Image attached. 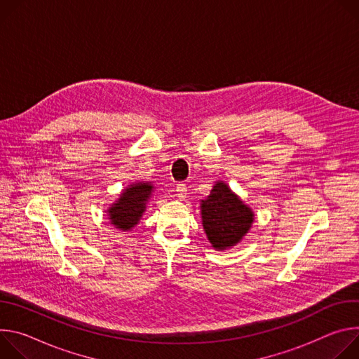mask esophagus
<instances>
[{
    "mask_svg": "<svg viewBox=\"0 0 359 359\" xmlns=\"http://www.w3.org/2000/svg\"><path fill=\"white\" fill-rule=\"evenodd\" d=\"M175 191H177V194H178L180 198H185V196H187V184L178 182V184L175 185Z\"/></svg>",
    "mask_w": 359,
    "mask_h": 359,
    "instance_id": "1",
    "label": "esophagus"
}]
</instances>
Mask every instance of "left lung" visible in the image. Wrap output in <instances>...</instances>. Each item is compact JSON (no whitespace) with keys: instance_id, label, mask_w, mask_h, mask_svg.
I'll use <instances>...</instances> for the list:
<instances>
[{"instance_id":"1","label":"left lung","mask_w":359,"mask_h":359,"mask_svg":"<svg viewBox=\"0 0 359 359\" xmlns=\"http://www.w3.org/2000/svg\"><path fill=\"white\" fill-rule=\"evenodd\" d=\"M201 217L208 241L218 251L240 243L254 222L252 210L224 181L215 182L201 201Z\"/></svg>"}]
</instances>
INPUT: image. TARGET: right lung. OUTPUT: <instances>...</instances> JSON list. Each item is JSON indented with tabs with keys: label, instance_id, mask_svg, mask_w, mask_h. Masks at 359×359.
<instances>
[{
	"label": "right lung",
	"instance_id": "add662e5",
	"mask_svg": "<svg viewBox=\"0 0 359 359\" xmlns=\"http://www.w3.org/2000/svg\"><path fill=\"white\" fill-rule=\"evenodd\" d=\"M154 189L151 182L144 181L128 185L119 194L118 200L107 210L109 222L118 229H133L141 219Z\"/></svg>",
	"mask_w": 359,
	"mask_h": 359
}]
</instances>
